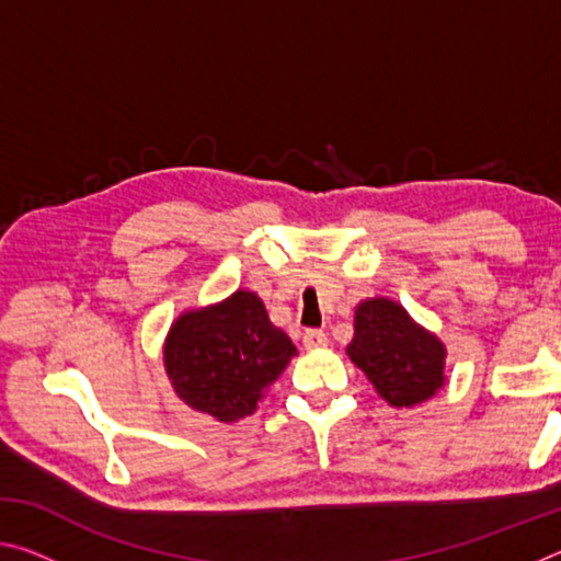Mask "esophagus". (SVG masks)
Segmentation results:
<instances>
[{"mask_svg":"<svg viewBox=\"0 0 561 561\" xmlns=\"http://www.w3.org/2000/svg\"><path fill=\"white\" fill-rule=\"evenodd\" d=\"M301 344H304V348H309V351L321 348V346H327V334L321 329H309L307 334L301 336Z\"/></svg>","mask_w":561,"mask_h":561,"instance_id":"1","label":"esophagus"}]
</instances>
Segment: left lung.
Listing matches in <instances>:
<instances>
[{
    "label": "left lung",
    "mask_w": 561,
    "mask_h": 561,
    "mask_svg": "<svg viewBox=\"0 0 561 561\" xmlns=\"http://www.w3.org/2000/svg\"><path fill=\"white\" fill-rule=\"evenodd\" d=\"M346 354L368 376L376 393L396 408L428 401L445 386L448 351L443 341L386 297L358 304Z\"/></svg>",
    "instance_id": "8db88e82"
}]
</instances>
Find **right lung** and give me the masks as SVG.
Here are the masks:
<instances>
[{
  "mask_svg": "<svg viewBox=\"0 0 561 561\" xmlns=\"http://www.w3.org/2000/svg\"><path fill=\"white\" fill-rule=\"evenodd\" d=\"M297 346L267 317L254 291L180 314L163 346L165 374L180 401L222 423L257 411Z\"/></svg>",
  "mask_w": 561,
  "mask_h": 561,
  "instance_id": "1",
  "label": "right lung"
}]
</instances>
